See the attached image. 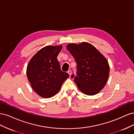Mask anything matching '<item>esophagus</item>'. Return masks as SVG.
I'll return each instance as SVG.
<instances>
[{"label": "esophagus", "instance_id": "esophagus-1", "mask_svg": "<svg viewBox=\"0 0 134 134\" xmlns=\"http://www.w3.org/2000/svg\"><path fill=\"white\" fill-rule=\"evenodd\" d=\"M68 73L69 74V75L70 76L71 75V71L70 70H68Z\"/></svg>", "mask_w": 134, "mask_h": 134}]
</instances>
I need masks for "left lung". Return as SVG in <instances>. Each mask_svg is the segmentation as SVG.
Instances as JSON below:
<instances>
[{
  "label": "left lung",
  "mask_w": 134,
  "mask_h": 134,
  "mask_svg": "<svg viewBox=\"0 0 134 134\" xmlns=\"http://www.w3.org/2000/svg\"><path fill=\"white\" fill-rule=\"evenodd\" d=\"M67 49L77 64L74 82L80 92L88 96L98 93L106 86L109 72L107 59L92 44L70 43ZM74 74L71 76L73 78Z\"/></svg>",
  "instance_id": "8db88e82"
}]
</instances>
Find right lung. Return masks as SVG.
I'll use <instances>...</instances> for the list:
<instances>
[{"label":"right lung","mask_w":134,"mask_h":134,"mask_svg":"<svg viewBox=\"0 0 134 134\" xmlns=\"http://www.w3.org/2000/svg\"><path fill=\"white\" fill-rule=\"evenodd\" d=\"M62 45L44 47L31 58L27 66V79L34 91L43 98H50L59 92L69 75L61 70L58 55Z\"/></svg>","instance_id":"obj_1"}]
</instances>
